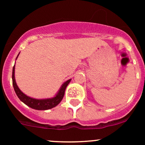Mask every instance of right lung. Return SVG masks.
<instances>
[{"label": "right lung", "mask_w": 145, "mask_h": 145, "mask_svg": "<svg viewBox=\"0 0 145 145\" xmlns=\"http://www.w3.org/2000/svg\"><path fill=\"white\" fill-rule=\"evenodd\" d=\"M19 55H20V53L17 55L16 59L18 57ZM14 67L15 66L14 65L12 69V78L13 88H14V90L15 91L16 95L19 97V99L22 102H24L26 105L29 106V107L32 108V109H36V110H48V109H52V108L55 107L57 105H59L61 101L62 100V99H63L66 88L68 86L69 83H70V81H71V79H69L66 82H64L60 87L59 90H58L57 93L53 97L45 99H35L33 98V97L27 96V95L22 93L21 91V90L19 88L17 83H16L15 78H14V69H15Z\"/></svg>", "instance_id": "1"}]
</instances>
